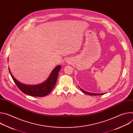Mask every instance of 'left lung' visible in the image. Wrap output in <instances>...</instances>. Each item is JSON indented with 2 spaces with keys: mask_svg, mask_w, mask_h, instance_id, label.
<instances>
[{
  "mask_svg": "<svg viewBox=\"0 0 133 133\" xmlns=\"http://www.w3.org/2000/svg\"><path fill=\"white\" fill-rule=\"evenodd\" d=\"M80 88V89H81V90L85 93L86 94H87V95H92V96H96V95H103V94H105V93H101V94H96V93H92V92H88V91H85L84 90L82 89L80 87H79Z\"/></svg>",
  "mask_w": 133,
  "mask_h": 133,
  "instance_id": "1",
  "label": "left lung"
}]
</instances>
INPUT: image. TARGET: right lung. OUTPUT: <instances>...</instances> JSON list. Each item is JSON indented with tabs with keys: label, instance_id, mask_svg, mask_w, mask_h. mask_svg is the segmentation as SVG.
<instances>
[{
	"label": "right lung",
	"instance_id": "add662e5",
	"mask_svg": "<svg viewBox=\"0 0 133 133\" xmlns=\"http://www.w3.org/2000/svg\"><path fill=\"white\" fill-rule=\"evenodd\" d=\"M61 67V65L56 66L51 71L48 78L44 82L37 85H26L23 84L13 76L9 68V71L14 82L23 92L34 97H44L49 94L55 86L58 72Z\"/></svg>",
	"mask_w": 133,
	"mask_h": 133
}]
</instances>
